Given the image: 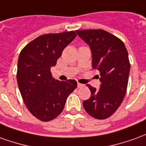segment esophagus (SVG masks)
Returning a JSON list of instances; mask_svg holds the SVG:
<instances>
[{
    "label": "esophagus",
    "instance_id": "esophagus-1",
    "mask_svg": "<svg viewBox=\"0 0 146 146\" xmlns=\"http://www.w3.org/2000/svg\"><path fill=\"white\" fill-rule=\"evenodd\" d=\"M83 86H84V84H82L79 83V82H78V83H77V87H78V88L83 87Z\"/></svg>",
    "mask_w": 146,
    "mask_h": 146
}]
</instances>
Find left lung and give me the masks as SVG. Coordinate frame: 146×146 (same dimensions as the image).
Returning a JSON list of instances; mask_svg holds the SVG:
<instances>
[{
    "instance_id": "obj_1",
    "label": "left lung",
    "mask_w": 146,
    "mask_h": 146,
    "mask_svg": "<svg viewBox=\"0 0 146 146\" xmlns=\"http://www.w3.org/2000/svg\"><path fill=\"white\" fill-rule=\"evenodd\" d=\"M90 46L92 68L100 71V88L87 84L90 98L83 102L84 110L97 119L112 115L122 104L126 95L130 64L123 42L102 29L76 31Z\"/></svg>"
}]
</instances>
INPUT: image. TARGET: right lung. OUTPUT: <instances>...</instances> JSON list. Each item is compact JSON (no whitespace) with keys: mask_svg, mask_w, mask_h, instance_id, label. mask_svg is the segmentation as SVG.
<instances>
[{"mask_svg":"<svg viewBox=\"0 0 146 146\" xmlns=\"http://www.w3.org/2000/svg\"><path fill=\"white\" fill-rule=\"evenodd\" d=\"M76 36L73 31L42 35L20 52L16 73L20 94L28 111L41 121L48 122L58 116L68 96L77 86L75 80H55L50 72Z\"/></svg>","mask_w":146,"mask_h":146,"instance_id":"1","label":"right lung"}]
</instances>
